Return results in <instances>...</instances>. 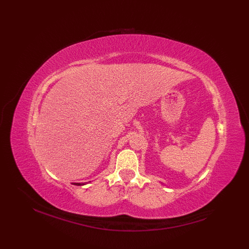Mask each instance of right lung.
<instances>
[{"label": "right lung", "instance_id": "right-lung-1", "mask_svg": "<svg viewBox=\"0 0 249 249\" xmlns=\"http://www.w3.org/2000/svg\"><path fill=\"white\" fill-rule=\"evenodd\" d=\"M73 184H75V185H78V186H79V185H81V183H73Z\"/></svg>", "mask_w": 249, "mask_h": 249}]
</instances>
